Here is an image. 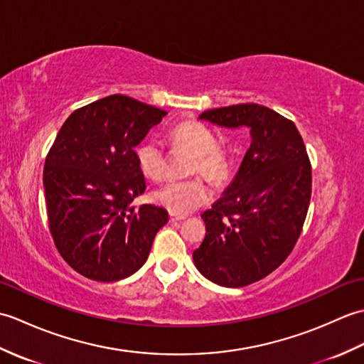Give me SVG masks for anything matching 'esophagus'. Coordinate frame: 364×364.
<instances>
[{
    "label": "esophagus",
    "instance_id": "esophagus-1",
    "mask_svg": "<svg viewBox=\"0 0 364 364\" xmlns=\"http://www.w3.org/2000/svg\"><path fill=\"white\" fill-rule=\"evenodd\" d=\"M183 219H186V218H184V215H180V214L170 213V222H180V220H183Z\"/></svg>",
    "mask_w": 364,
    "mask_h": 364
}]
</instances>
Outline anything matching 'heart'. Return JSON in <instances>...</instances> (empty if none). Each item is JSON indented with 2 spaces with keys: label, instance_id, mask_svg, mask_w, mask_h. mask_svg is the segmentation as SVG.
Masks as SVG:
<instances>
[{
  "label": "heart",
  "instance_id": "obj_1",
  "mask_svg": "<svg viewBox=\"0 0 364 364\" xmlns=\"http://www.w3.org/2000/svg\"><path fill=\"white\" fill-rule=\"evenodd\" d=\"M175 149L194 154L191 173H202L213 181H220L228 173L230 161L225 150L218 145L214 133L203 123L186 120L178 123L168 134ZM136 159L144 175L158 180L166 173L167 154L156 139H145L136 149ZM213 198V191L202 178L184 181H168L153 192L154 203L173 214H189Z\"/></svg>",
  "mask_w": 364,
  "mask_h": 364
}]
</instances>
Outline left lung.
Segmentation results:
<instances>
[{
  "instance_id": "left-lung-1",
  "label": "left lung",
  "mask_w": 364,
  "mask_h": 364,
  "mask_svg": "<svg viewBox=\"0 0 364 364\" xmlns=\"http://www.w3.org/2000/svg\"><path fill=\"white\" fill-rule=\"evenodd\" d=\"M200 119L250 129L235 180L202 214L206 235L192 255L208 280L241 288L274 272L296 245L311 198L310 158L296 125L266 106L218 107Z\"/></svg>"
}]
</instances>
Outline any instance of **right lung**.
<instances>
[{
    "label": "right lung",
    "instance_id": "add662e5",
    "mask_svg": "<svg viewBox=\"0 0 364 364\" xmlns=\"http://www.w3.org/2000/svg\"><path fill=\"white\" fill-rule=\"evenodd\" d=\"M167 112L109 95L70 114L45 159L50 231L60 257L95 282L137 272L168 220L164 208L133 206L145 178L136 146Z\"/></svg>",
    "mask_w": 364,
    "mask_h": 364
}]
</instances>
